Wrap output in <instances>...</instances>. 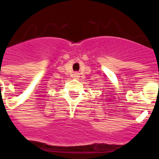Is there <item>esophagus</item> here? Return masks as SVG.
Returning <instances> with one entry per match:
<instances>
[{
    "label": "esophagus",
    "mask_w": 159,
    "mask_h": 159,
    "mask_svg": "<svg viewBox=\"0 0 159 159\" xmlns=\"http://www.w3.org/2000/svg\"><path fill=\"white\" fill-rule=\"evenodd\" d=\"M79 75H80V74L78 72H75V74H74V77H75V78H78Z\"/></svg>",
    "instance_id": "esophagus-1"
}]
</instances>
